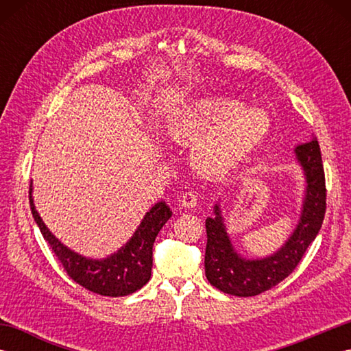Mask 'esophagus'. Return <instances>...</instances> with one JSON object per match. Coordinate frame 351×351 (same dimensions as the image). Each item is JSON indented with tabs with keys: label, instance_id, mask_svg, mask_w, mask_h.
Masks as SVG:
<instances>
[{
	"label": "esophagus",
	"instance_id": "obj_1",
	"mask_svg": "<svg viewBox=\"0 0 351 351\" xmlns=\"http://www.w3.org/2000/svg\"><path fill=\"white\" fill-rule=\"evenodd\" d=\"M180 204L184 208H195L197 205V195H196V193H193V191L184 193L181 200H180Z\"/></svg>",
	"mask_w": 351,
	"mask_h": 351
}]
</instances>
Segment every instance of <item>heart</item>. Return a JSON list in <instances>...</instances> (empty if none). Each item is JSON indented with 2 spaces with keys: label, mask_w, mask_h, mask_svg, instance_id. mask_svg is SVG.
I'll use <instances>...</instances> for the list:
<instances>
[{
  "label": "heart",
  "mask_w": 351,
  "mask_h": 351,
  "mask_svg": "<svg viewBox=\"0 0 351 351\" xmlns=\"http://www.w3.org/2000/svg\"><path fill=\"white\" fill-rule=\"evenodd\" d=\"M268 125L264 111L245 108L243 102L230 98L205 96L171 117L169 136L180 143L199 139L193 149L196 166L206 173H223L263 143Z\"/></svg>",
  "instance_id": "b5f03b06"
}]
</instances>
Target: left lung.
Masks as SVG:
<instances>
[{"mask_svg":"<svg viewBox=\"0 0 351 351\" xmlns=\"http://www.w3.org/2000/svg\"><path fill=\"white\" fill-rule=\"evenodd\" d=\"M294 152L306 178V195L299 225L278 252L263 259L241 258L230 243L220 206H214L215 217L206 219L205 274L208 282L223 293L252 297L278 285L294 271L309 244L318 235L326 214V178L322 151L318 141L312 140L297 145Z\"/></svg>","mask_w":351,"mask_h":351,"instance_id":"obj_1","label":"left lung"}]
</instances>
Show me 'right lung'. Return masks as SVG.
Returning a JSON list of instances; mask_svg holds the SVG:
<instances>
[{
	"label": "right lung",
	"mask_w": 351,
	"mask_h": 351,
	"mask_svg": "<svg viewBox=\"0 0 351 351\" xmlns=\"http://www.w3.org/2000/svg\"><path fill=\"white\" fill-rule=\"evenodd\" d=\"M33 185L29 184V208L45 240L60 261L64 271L78 285L99 295L123 297L136 293L151 279L152 247L160 229L171 217L166 202L155 204L146 213L140 226L123 247L104 259H90L81 256L68 249L63 243L49 232L45 226L32 197Z\"/></svg>",
	"instance_id": "right-lung-1"
}]
</instances>
